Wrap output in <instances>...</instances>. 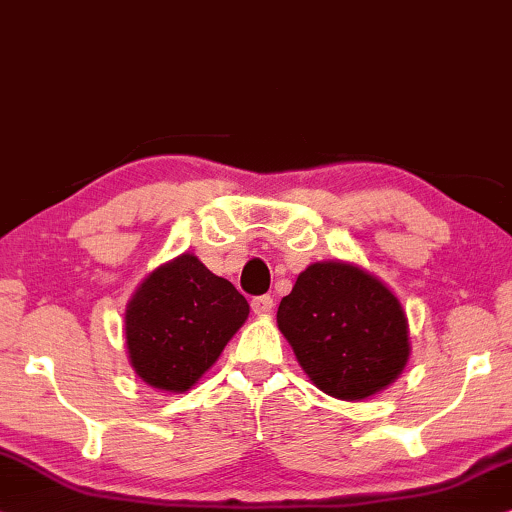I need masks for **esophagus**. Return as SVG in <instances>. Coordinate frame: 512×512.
<instances>
[{"instance_id": "1", "label": "esophagus", "mask_w": 512, "mask_h": 512, "mask_svg": "<svg viewBox=\"0 0 512 512\" xmlns=\"http://www.w3.org/2000/svg\"><path fill=\"white\" fill-rule=\"evenodd\" d=\"M250 307H252V312H255L257 316H264V314H269L271 309H274V297H271V295H260V297H252Z\"/></svg>"}]
</instances>
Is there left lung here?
<instances>
[{"label":"left lung","instance_id":"left-lung-1","mask_svg":"<svg viewBox=\"0 0 512 512\" xmlns=\"http://www.w3.org/2000/svg\"><path fill=\"white\" fill-rule=\"evenodd\" d=\"M276 323L304 373L335 399L385 390L411 354L399 300L357 264H309L278 304Z\"/></svg>","mask_w":512,"mask_h":512}]
</instances>
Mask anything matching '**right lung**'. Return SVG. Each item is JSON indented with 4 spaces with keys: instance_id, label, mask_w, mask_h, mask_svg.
I'll return each mask as SVG.
<instances>
[{
    "instance_id": "1",
    "label": "right lung",
    "mask_w": 512,
    "mask_h": 512,
    "mask_svg": "<svg viewBox=\"0 0 512 512\" xmlns=\"http://www.w3.org/2000/svg\"><path fill=\"white\" fill-rule=\"evenodd\" d=\"M248 314V300L186 252L151 271L129 300V361L155 390L186 392L219 359Z\"/></svg>"
}]
</instances>
